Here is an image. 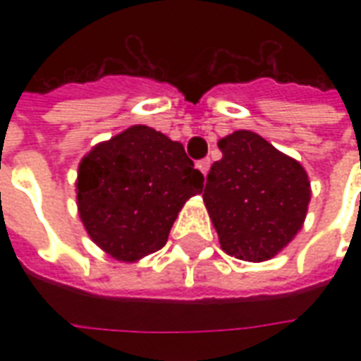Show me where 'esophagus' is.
Here are the masks:
<instances>
[{"label":"esophagus","mask_w":361,"mask_h":361,"mask_svg":"<svg viewBox=\"0 0 361 361\" xmlns=\"http://www.w3.org/2000/svg\"><path fill=\"white\" fill-rule=\"evenodd\" d=\"M209 164H212V161H209V159H200V161H197V169L200 170L204 176H206L209 170Z\"/></svg>","instance_id":"esophagus-1"}]
</instances>
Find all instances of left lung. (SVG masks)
<instances>
[{
	"mask_svg": "<svg viewBox=\"0 0 361 361\" xmlns=\"http://www.w3.org/2000/svg\"><path fill=\"white\" fill-rule=\"evenodd\" d=\"M217 146L223 159L212 164L202 197L221 249L240 260H269L305 221L307 172L252 130H236Z\"/></svg>",
	"mask_w": 361,
	"mask_h": 361,
	"instance_id": "obj_1",
	"label": "left lung"
}]
</instances>
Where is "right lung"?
Segmentation results:
<instances>
[{"label": "right lung", "instance_id": "right-lung-1", "mask_svg": "<svg viewBox=\"0 0 361 361\" xmlns=\"http://www.w3.org/2000/svg\"><path fill=\"white\" fill-rule=\"evenodd\" d=\"M202 181L180 142L133 125L80 161L78 214L104 252L135 262L164 247L180 209L202 191Z\"/></svg>", "mask_w": 361, "mask_h": 361}]
</instances>
